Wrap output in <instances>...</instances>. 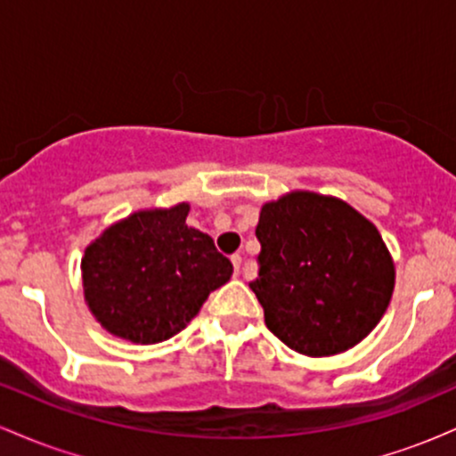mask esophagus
<instances>
[{
	"label": "esophagus",
	"mask_w": 456,
	"mask_h": 456,
	"mask_svg": "<svg viewBox=\"0 0 456 456\" xmlns=\"http://www.w3.org/2000/svg\"><path fill=\"white\" fill-rule=\"evenodd\" d=\"M232 264H233V272H235V274H240V264H242V257H240V255H233Z\"/></svg>",
	"instance_id": "obj_1"
}]
</instances>
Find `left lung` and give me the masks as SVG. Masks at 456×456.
Listing matches in <instances>:
<instances>
[{
    "label": "left lung",
    "mask_w": 456,
    "mask_h": 456,
    "mask_svg": "<svg viewBox=\"0 0 456 456\" xmlns=\"http://www.w3.org/2000/svg\"><path fill=\"white\" fill-rule=\"evenodd\" d=\"M259 279L265 326L311 358L347 352L373 332L395 291V261L347 201L291 191L261 206Z\"/></svg>",
    "instance_id": "1"
}]
</instances>
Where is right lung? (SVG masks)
<instances>
[{
	"label": "right lung",
	"mask_w": 456,
	"mask_h": 456,
	"mask_svg": "<svg viewBox=\"0 0 456 456\" xmlns=\"http://www.w3.org/2000/svg\"><path fill=\"white\" fill-rule=\"evenodd\" d=\"M186 201L128 214L87 244L83 296L101 326L139 345L184 330L233 274L208 233L186 223Z\"/></svg>",
	"instance_id": "add662e5"
}]
</instances>
